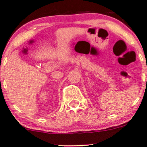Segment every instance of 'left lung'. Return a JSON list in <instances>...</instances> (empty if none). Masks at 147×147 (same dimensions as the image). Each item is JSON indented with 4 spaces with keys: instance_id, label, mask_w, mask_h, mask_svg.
Returning <instances> with one entry per match:
<instances>
[{
    "instance_id": "left-lung-1",
    "label": "left lung",
    "mask_w": 147,
    "mask_h": 147,
    "mask_svg": "<svg viewBox=\"0 0 147 147\" xmlns=\"http://www.w3.org/2000/svg\"><path fill=\"white\" fill-rule=\"evenodd\" d=\"M146 82H147V79H146Z\"/></svg>"
}]
</instances>
